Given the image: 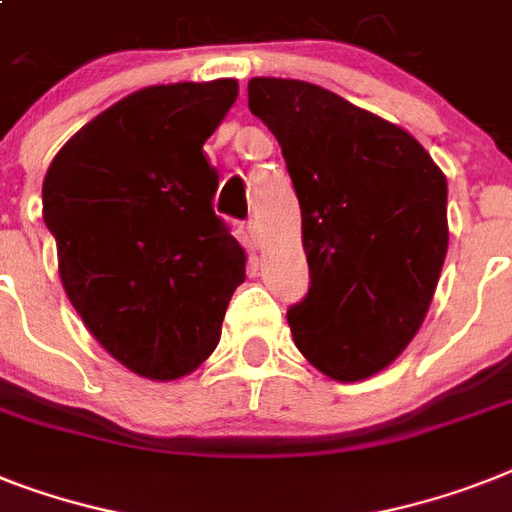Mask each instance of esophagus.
Returning <instances> with one entry per match:
<instances>
[{
    "label": "esophagus",
    "instance_id": "obj_1",
    "mask_svg": "<svg viewBox=\"0 0 512 512\" xmlns=\"http://www.w3.org/2000/svg\"><path fill=\"white\" fill-rule=\"evenodd\" d=\"M246 235H248V246L261 248V230H259V225L253 222V219L246 225Z\"/></svg>",
    "mask_w": 512,
    "mask_h": 512
}]
</instances>
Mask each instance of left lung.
Wrapping results in <instances>:
<instances>
[{
	"label": "left lung",
	"instance_id": "1",
	"mask_svg": "<svg viewBox=\"0 0 512 512\" xmlns=\"http://www.w3.org/2000/svg\"><path fill=\"white\" fill-rule=\"evenodd\" d=\"M301 204L311 287L287 311L311 366L337 382L387 369L424 322L447 256V180L408 130L327 88L248 80Z\"/></svg>",
	"mask_w": 512,
	"mask_h": 512
}]
</instances>
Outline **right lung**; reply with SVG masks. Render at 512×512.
<instances>
[{
    "instance_id": "right-lung-1",
    "label": "right lung",
    "mask_w": 512,
    "mask_h": 512,
    "mask_svg": "<svg viewBox=\"0 0 512 512\" xmlns=\"http://www.w3.org/2000/svg\"><path fill=\"white\" fill-rule=\"evenodd\" d=\"M235 99L232 78L141 88L83 125L44 177L67 298L109 356L156 382L211 356L246 280L204 156Z\"/></svg>"
}]
</instances>
